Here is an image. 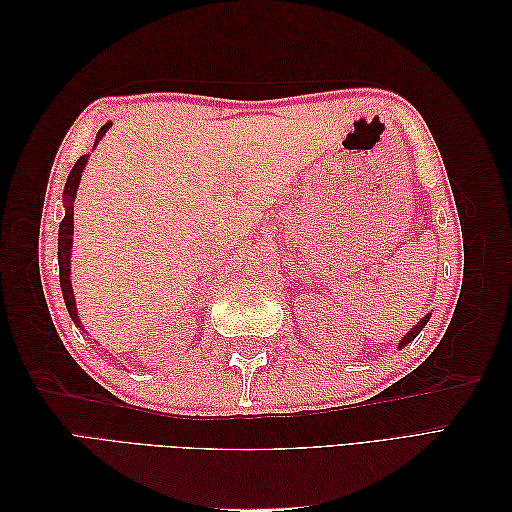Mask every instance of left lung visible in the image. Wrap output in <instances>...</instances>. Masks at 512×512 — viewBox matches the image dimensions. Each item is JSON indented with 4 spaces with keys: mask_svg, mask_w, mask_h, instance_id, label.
<instances>
[{
    "mask_svg": "<svg viewBox=\"0 0 512 512\" xmlns=\"http://www.w3.org/2000/svg\"><path fill=\"white\" fill-rule=\"evenodd\" d=\"M429 316H431V314H427L425 318H421V320H418V322H416V327H412V329H410V333H408V335H404V339H401V342H399V346H397L399 350H401V348H404V346H408V344L412 342V339H414V337H416L418 333H421V331L425 329V324L429 322Z\"/></svg>",
    "mask_w": 512,
    "mask_h": 512,
    "instance_id": "obj_1",
    "label": "left lung"
}]
</instances>
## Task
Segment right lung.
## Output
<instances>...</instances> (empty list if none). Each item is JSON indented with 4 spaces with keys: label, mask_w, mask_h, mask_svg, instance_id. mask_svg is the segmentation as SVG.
Returning a JSON list of instances; mask_svg holds the SVG:
<instances>
[{
    "label": "right lung",
    "mask_w": 512,
    "mask_h": 512,
    "mask_svg": "<svg viewBox=\"0 0 512 512\" xmlns=\"http://www.w3.org/2000/svg\"><path fill=\"white\" fill-rule=\"evenodd\" d=\"M113 123L108 121L104 126L98 130L96 136V143L100 138L106 134V130L111 128ZM89 160V153L87 156H81L76 160V164L72 166L68 181L64 185V209L66 215L64 220L59 224V239H57V262H59V284H61V294H64V301H66V309L72 318V322L76 327L83 329L79 312H76V303H74V292H72V282H70V256H72V235H74V198H76V190H79V183H81V175L85 170V164Z\"/></svg>",
    "instance_id": "obj_1"
}]
</instances>
